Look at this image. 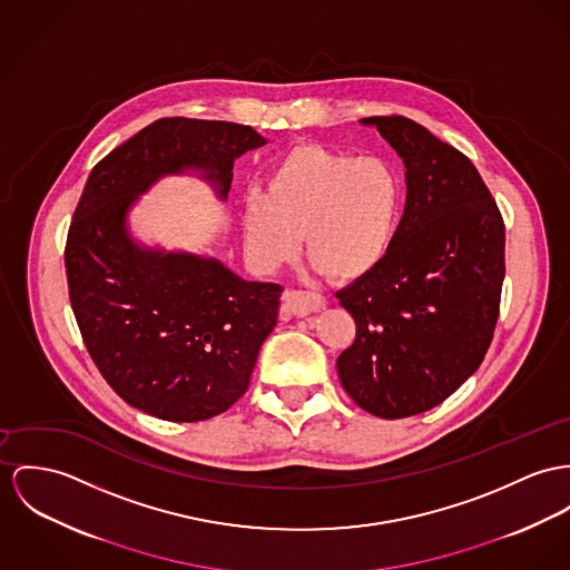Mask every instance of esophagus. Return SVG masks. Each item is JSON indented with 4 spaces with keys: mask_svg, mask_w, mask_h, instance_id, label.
Masks as SVG:
<instances>
[{
    "mask_svg": "<svg viewBox=\"0 0 570 570\" xmlns=\"http://www.w3.org/2000/svg\"><path fill=\"white\" fill-rule=\"evenodd\" d=\"M325 304H327L325 297L318 293H309V291H286L284 293V307L293 316H306L309 312L323 309Z\"/></svg>",
    "mask_w": 570,
    "mask_h": 570,
    "instance_id": "1",
    "label": "esophagus"
}]
</instances>
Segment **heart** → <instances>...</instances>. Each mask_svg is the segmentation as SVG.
<instances>
[{"label": "heart", "mask_w": 570, "mask_h": 570, "mask_svg": "<svg viewBox=\"0 0 570 570\" xmlns=\"http://www.w3.org/2000/svg\"><path fill=\"white\" fill-rule=\"evenodd\" d=\"M401 202V177L389 160L299 145L271 169L264 195L247 197L245 247L271 273L295 258L302 236L316 268L351 282L386 256Z\"/></svg>", "instance_id": "1"}]
</instances>
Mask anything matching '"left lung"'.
<instances>
[{
	"label": "left lung",
	"mask_w": 570,
	"mask_h": 570,
	"mask_svg": "<svg viewBox=\"0 0 570 570\" xmlns=\"http://www.w3.org/2000/svg\"><path fill=\"white\" fill-rule=\"evenodd\" d=\"M405 165L407 199L373 271L336 297L355 341L338 377L380 419L432 410L482 364L499 318L505 225L475 165L401 115L366 117Z\"/></svg>",
	"instance_id": "1"
}]
</instances>
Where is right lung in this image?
<instances>
[{
  "mask_svg": "<svg viewBox=\"0 0 570 570\" xmlns=\"http://www.w3.org/2000/svg\"><path fill=\"white\" fill-rule=\"evenodd\" d=\"M264 142L252 126L158 119L92 167L73 213L65 266L82 341L110 389L163 421H206L245 394L284 288L213 258L140 249L128 210L158 177L186 169L225 197L234 158Z\"/></svg>",
  "mask_w": 570,
  "mask_h": 570,
  "instance_id": "1",
  "label": "right lung"
}]
</instances>
